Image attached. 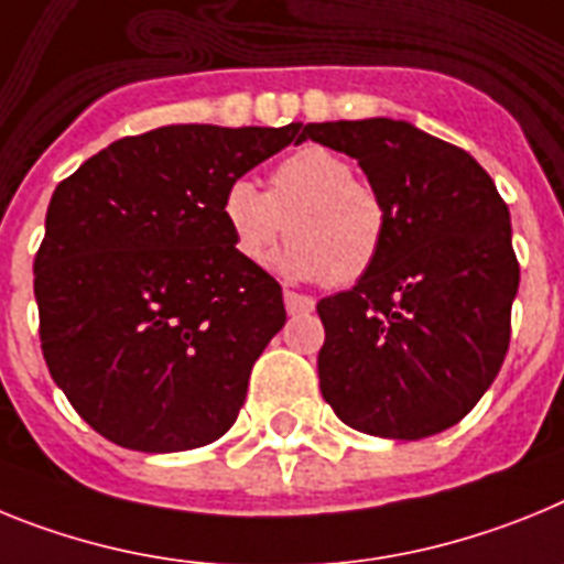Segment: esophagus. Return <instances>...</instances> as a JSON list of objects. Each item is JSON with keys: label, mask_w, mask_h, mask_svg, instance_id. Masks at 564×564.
Segmentation results:
<instances>
[{"label": "esophagus", "mask_w": 564, "mask_h": 564, "mask_svg": "<svg viewBox=\"0 0 564 564\" xmlns=\"http://www.w3.org/2000/svg\"><path fill=\"white\" fill-rule=\"evenodd\" d=\"M283 303H286L289 315H306L315 310V301L310 295H301L295 289H283Z\"/></svg>", "instance_id": "1"}]
</instances>
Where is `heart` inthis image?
Returning a JSON list of instances; mask_svg holds the SVG:
<instances>
[{
  "mask_svg": "<svg viewBox=\"0 0 564 564\" xmlns=\"http://www.w3.org/2000/svg\"><path fill=\"white\" fill-rule=\"evenodd\" d=\"M221 218L235 252L252 267L275 254L289 227L292 243L281 254L283 272L332 286L369 275L389 229L383 198L355 178L349 159L321 144H303L278 161L269 189L247 175L229 181Z\"/></svg>",
  "mask_w": 564,
  "mask_h": 564,
  "instance_id": "heart-1",
  "label": "heart"
}]
</instances>
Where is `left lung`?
I'll return each instance as SVG.
<instances>
[{"instance_id": "left-lung-1", "label": "left lung", "mask_w": 564, "mask_h": 564, "mask_svg": "<svg viewBox=\"0 0 564 564\" xmlns=\"http://www.w3.org/2000/svg\"><path fill=\"white\" fill-rule=\"evenodd\" d=\"M303 139L357 159L389 218L369 275L317 303L323 400L371 437L452 429L511 340L519 263L508 204L471 155L409 121H323Z\"/></svg>"}]
</instances>
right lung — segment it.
I'll use <instances>...</instances> for the list:
<instances>
[{"mask_svg": "<svg viewBox=\"0 0 564 564\" xmlns=\"http://www.w3.org/2000/svg\"><path fill=\"white\" fill-rule=\"evenodd\" d=\"M292 141L301 124H170L56 187L33 261L42 355L110 443L187 452L235 423L286 310L281 283L235 252L221 198Z\"/></svg>", "mask_w": 564, "mask_h": 564, "instance_id": "add662e5", "label": "right lung"}]
</instances>
